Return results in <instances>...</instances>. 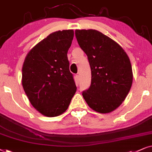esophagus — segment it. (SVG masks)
<instances>
[{"label":"esophagus","mask_w":152,"mask_h":152,"mask_svg":"<svg viewBox=\"0 0 152 152\" xmlns=\"http://www.w3.org/2000/svg\"><path fill=\"white\" fill-rule=\"evenodd\" d=\"M78 79H79V75L76 74V76H75V80H76V81H78Z\"/></svg>","instance_id":"esophagus-1"}]
</instances>
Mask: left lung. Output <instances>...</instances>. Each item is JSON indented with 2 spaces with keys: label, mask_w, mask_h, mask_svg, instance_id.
Instances as JSON below:
<instances>
[{
  "label": "left lung",
  "mask_w": 152,
  "mask_h": 152,
  "mask_svg": "<svg viewBox=\"0 0 152 152\" xmlns=\"http://www.w3.org/2000/svg\"><path fill=\"white\" fill-rule=\"evenodd\" d=\"M76 39L88 56L92 79L83 96L92 110L109 113L129 94L133 83L131 61L116 42L96 30H76Z\"/></svg>",
  "instance_id": "obj_1"
}]
</instances>
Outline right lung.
<instances>
[{
    "label": "right lung",
    "mask_w": 152,
    "mask_h": 152,
    "mask_svg": "<svg viewBox=\"0 0 152 152\" xmlns=\"http://www.w3.org/2000/svg\"><path fill=\"white\" fill-rule=\"evenodd\" d=\"M74 30L50 33L28 52L22 67V86L32 106L44 116L65 112L76 86L67 52Z\"/></svg>",
    "instance_id": "1"
}]
</instances>
